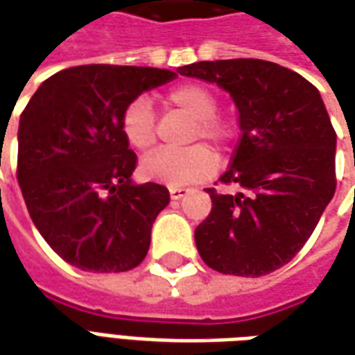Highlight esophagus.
I'll use <instances>...</instances> for the list:
<instances>
[{
    "instance_id": "34e87169",
    "label": "esophagus",
    "mask_w": 355,
    "mask_h": 355,
    "mask_svg": "<svg viewBox=\"0 0 355 355\" xmlns=\"http://www.w3.org/2000/svg\"><path fill=\"white\" fill-rule=\"evenodd\" d=\"M188 192H190V188H182V186H175V188H169L171 200H180V198H184Z\"/></svg>"
}]
</instances>
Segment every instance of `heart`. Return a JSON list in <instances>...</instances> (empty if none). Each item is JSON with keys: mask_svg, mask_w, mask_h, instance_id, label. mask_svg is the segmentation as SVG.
<instances>
[{"mask_svg": "<svg viewBox=\"0 0 355 355\" xmlns=\"http://www.w3.org/2000/svg\"><path fill=\"white\" fill-rule=\"evenodd\" d=\"M167 102L186 116L192 117L190 139H205L224 144L230 137V125L216 117V96L200 83H184L171 89ZM119 127L127 144L139 152L152 148L155 142V116L144 96L132 98L121 112ZM140 175L150 182L171 186H186L200 182L216 169V155L203 144H193L184 150H155L140 162Z\"/></svg>", "mask_w": 355, "mask_h": 355, "instance_id": "b5f03b06", "label": "heart"}]
</instances>
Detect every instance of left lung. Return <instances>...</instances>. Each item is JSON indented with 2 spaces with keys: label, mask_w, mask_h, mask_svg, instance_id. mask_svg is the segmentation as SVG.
I'll return each mask as SVG.
<instances>
[{
  "label": "left lung",
  "mask_w": 355,
  "mask_h": 355,
  "mask_svg": "<svg viewBox=\"0 0 355 355\" xmlns=\"http://www.w3.org/2000/svg\"><path fill=\"white\" fill-rule=\"evenodd\" d=\"M178 73L230 93L241 129L220 177L238 192L209 188L213 207L196 228V247L220 274H270L302 249L335 196L336 132L320 91L259 58L203 60Z\"/></svg>",
  "instance_id": "1"
}]
</instances>
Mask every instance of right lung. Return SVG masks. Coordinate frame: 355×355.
<instances>
[{
    "label": "right lung",
    "mask_w": 355,
    "mask_h": 355,
    "mask_svg": "<svg viewBox=\"0 0 355 355\" xmlns=\"http://www.w3.org/2000/svg\"><path fill=\"white\" fill-rule=\"evenodd\" d=\"M177 78L148 66H73L51 76L19 123V178L35 228L68 264L127 272L144 261L169 190L135 184L119 119L144 91Z\"/></svg>",
    "instance_id": "right-lung-1"
}]
</instances>
